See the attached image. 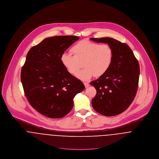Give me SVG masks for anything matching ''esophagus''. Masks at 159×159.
Wrapping results in <instances>:
<instances>
[{
  "mask_svg": "<svg viewBox=\"0 0 159 159\" xmlns=\"http://www.w3.org/2000/svg\"><path fill=\"white\" fill-rule=\"evenodd\" d=\"M84 86L86 88H87L89 86V84L88 83H84Z\"/></svg>",
  "mask_w": 159,
  "mask_h": 159,
  "instance_id": "obj_1",
  "label": "esophagus"
}]
</instances>
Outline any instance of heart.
Instances as JSON below:
<instances>
[{
    "label": "heart",
    "instance_id": "obj_1",
    "mask_svg": "<svg viewBox=\"0 0 159 159\" xmlns=\"http://www.w3.org/2000/svg\"><path fill=\"white\" fill-rule=\"evenodd\" d=\"M71 51L73 56L62 54L61 62L69 73L75 75L82 62L84 68L76 75L82 81H88L93 75L95 77L103 75L110 67L113 59V51L110 46L86 40L72 46Z\"/></svg>",
    "mask_w": 159,
    "mask_h": 159
}]
</instances>
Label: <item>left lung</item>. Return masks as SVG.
I'll return each instance as SVG.
<instances>
[{
    "instance_id": "1",
    "label": "left lung",
    "mask_w": 159,
    "mask_h": 159,
    "mask_svg": "<svg viewBox=\"0 0 159 159\" xmlns=\"http://www.w3.org/2000/svg\"><path fill=\"white\" fill-rule=\"evenodd\" d=\"M97 43L110 46L113 59L108 70L91 83L97 90L92 100L93 109L107 116L122 113L132 103L138 89L139 66L130 48L110 37L91 38Z\"/></svg>"
}]
</instances>
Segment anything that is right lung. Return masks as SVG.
<instances>
[{"mask_svg": "<svg viewBox=\"0 0 159 159\" xmlns=\"http://www.w3.org/2000/svg\"><path fill=\"white\" fill-rule=\"evenodd\" d=\"M80 38L56 36L30 48L21 73L24 93L30 105L48 117L61 118L71 111L75 96L85 87L61 62L64 51Z\"/></svg>", "mask_w": 159, "mask_h": 159, "instance_id": "obj_1", "label": "right lung"}]
</instances>
